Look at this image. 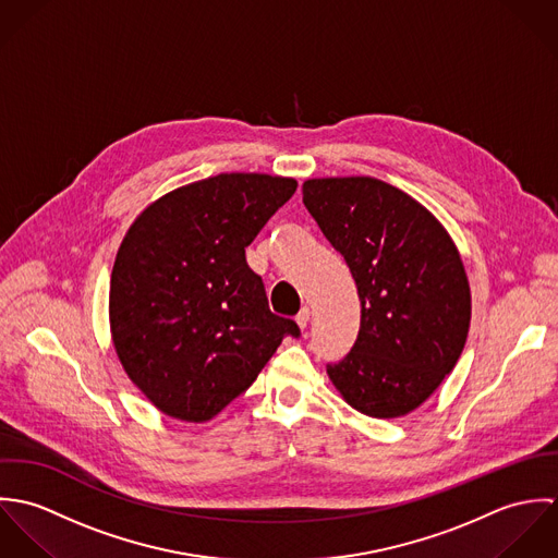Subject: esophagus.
<instances>
[{
  "mask_svg": "<svg viewBox=\"0 0 558 558\" xmlns=\"http://www.w3.org/2000/svg\"><path fill=\"white\" fill-rule=\"evenodd\" d=\"M310 316H312L310 307H303V310L299 312V316H296V324H299L301 328H307V324H310Z\"/></svg>",
  "mask_w": 558,
  "mask_h": 558,
  "instance_id": "esophagus-1",
  "label": "esophagus"
}]
</instances>
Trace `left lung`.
<instances>
[{"label": "left lung", "instance_id": "1", "mask_svg": "<svg viewBox=\"0 0 558 558\" xmlns=\"http://www.w3.org/2000/svg\"><path fill=\"white\" fill-rule=\"evenodd\" d=\"M303 202L345 259L361 301L359 337L326 374L354 410L405 416L453 372L469 337L460 251L423 204L378 178H312Z\"/></svg>", "mask_w": 558, "mask_h": 558}]
</instances>
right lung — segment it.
I'll list each match as a JSON object with an SVG mask.
<instances>
[{
    "mask_svg": "<svg viewBox=\"0 0 558 558\" xmlns=\"http://www.w3.org/2000/svg\"><path fill=\"white\" fill-rule=\"evenodd\" d=\"M296 180L219 173L165 193L129 228L109 326L131 383L162 414L206 423L244 393L296 322L270 314L248 246Z\"/></svg>",
    "mask_w": 558,
    "mask_h": 558,
    "instance_id": "obj_1",
    "label": "right lung"
}]
</instances>
